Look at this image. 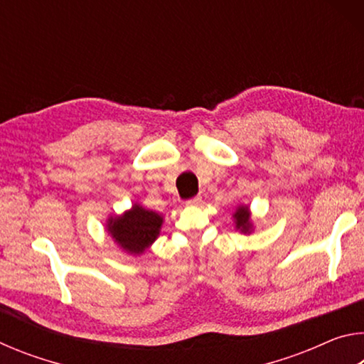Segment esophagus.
I'll return each instance as SVG.
<instances>
[{
  "label": "esophagus",
  "mask_w": 364,
  "mask_h": 364,
  "mask_svg": "<svg viewBox=\"0 0 364 364\" xmlns=\"http://www.w3.org/2000/svg\"><path fill=\"white\" fill-rule=\"evenodd\" d=\"M200 202H202V197L200 196H194V197H191V199H188L186 204L188 205H200Z\"/></svg>",
  "instance_id": "34e87169"
}]
</instances>
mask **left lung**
Returning a JSON list of instances; mask_svg holds the SVG:
<instances>
[{
    "label": "left lung",
    "instance_id": "obj_1",
    "mask_svg": "<svg viewBox=\"0 0 364 364\" xmlns=\"http://www.w3.org/2000/svg\"><path fill=\"white\" fill-rule=\"evenodd\" d=\"M234 218H236V228H237V230H241L242 232H249L250 221H249L247 207H239V210L234 213Z\"/></svg>",
    "mask_w": 364,
    "mask_h": 364
}]
</instances>
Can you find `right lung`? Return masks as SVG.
Here are the masks:
<instances>
[{"instance_id": "obj_1", "label": "right lung", "mask_w": 364, "mask_h": 364, "mask_svg": "<svg viewBox=\"0 0 364 364\" xmlns=\"http://www.w3.org/2000/svg\"><path fill=\"white\" fill-rule=\"evenodd\" d=\"M162 225L160 215L134 205L123 217L109 221V231L123 249L132 254H143L156 241Z\"/></svg>"}]
</instances>
